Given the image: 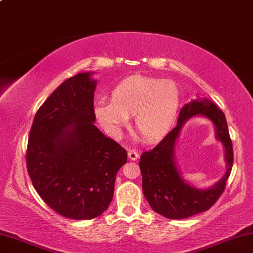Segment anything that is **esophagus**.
Wrapping results in <instances>:
<instances>
[{"label":"esophagus","instance_id":"1","mask_svg":"<svg viewBox=\"0 0 253 253\" xmlns=\"http://www.w3.org/2000/svg\"><path fill=\"white\" fill-rule=\"evenodd\" d=\"M128 155V158H129L130 161H137L139 158V154L137 153L136 151H134V149H129L127 153Z\"/></svg>","mask_w":253,"mask_h":253}]
</instances>
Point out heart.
Segmentation results:
<instances>
[{
	"instance_id": "b5f03b06",
	"label": "heart",
	"mask_w": 253,
	"mask_h": 253,
	"mask_svg": "<svg viewBox=\"0 0 253 253\" xmlns=\"http://www.w3.org/2000/svg\"><path fill=\"white\" fill-rule=\"evenodd\" d=\"M181 106V91L172 80L134 75L118 83L110 101H99L93 116L107 134L116 137L132 116L135 131L145 142L162 138L172 127Z\"/></svg>"
}]
</instances>
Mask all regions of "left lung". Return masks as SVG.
Here are the masks:
<instances>
[{
    "label": "left lung",
    "mask_w": 253,
    "mask_h": 253,
    "mask_svg": "<svg viewBox=\"0 0 253 253\" xmlns=\"http://www.w3.org/2000/svg\"><path fill=\"white\" fill-rule=\"evenodd\" d=\"M209 118L216 127V136L225 147L227 172L211 188L200 190L183 181L174 162V144L181 127L193 116ZM233 165V148L223 111L207 98L186 104L179 111L177 126L152 151L142 154L139 168L143 176V193L154 211L168 219H187L208 211L225 188Z\"/></svg>",
    "instance_id": "obj_1"
}]
</instances>
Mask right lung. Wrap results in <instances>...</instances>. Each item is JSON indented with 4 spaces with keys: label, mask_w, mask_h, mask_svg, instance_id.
I'll return each mask as SVG.
<instances>
[{
    "label": "right lung",
    "mask_w": 253,
    "mask_h": 253,
    "mask_svg": "<svg viewBox=\"0 0 253 253\" xmlns=\"http://www.w3.org/2000/svg\"><path fill=\"white\" fill-rule=\"evenodd\" d=\"M83 72L62 83L37 111L27 169L49 208L74 220L101 215L113 200L127 152L95 126L97 81Z\"/></svg>",
    "instance_id": "add662e5"
}]
</instances>
